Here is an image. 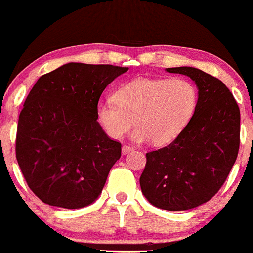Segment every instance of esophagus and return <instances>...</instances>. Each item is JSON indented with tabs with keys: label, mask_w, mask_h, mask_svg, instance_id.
<instances>
[{
	"label": "esophagus",
	"mask_w": 253,
	"mask_h": 253,
	"mask_svg": "<svg viewBox=\"0 0 253 253\" xmlns=\"http://www.w3.org/2000/svg\"><path fill=\"white\" fill-rule=\"evenodd\" d=\"M132 150H133V147L129 146V145H124V146H123V153H125V155L130 152Z\"/></svg>",
	"instance_id": "1"
}]
</instances>
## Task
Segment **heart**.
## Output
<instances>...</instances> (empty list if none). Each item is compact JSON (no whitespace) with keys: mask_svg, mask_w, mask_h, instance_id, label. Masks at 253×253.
<instances>
[{"mask_svg":"<svg viewBox=\"0 0 253 253\" xmlns=\"http://www.w3.org/2000/svg\"><path fill=\"white\" fill-rule=\"evenodd\" d=\"M114 102L98 104L97 118L112 138L120 139L135 121L132 139L171 143L190 120L197 103L194 84L184 78L139 77L115 90Z\"/></svg>","mask_w":253,"mask_h":253,"instance_id":"obj_1","label":"heart"}]
</instances>
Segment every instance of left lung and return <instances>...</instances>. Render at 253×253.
Segmentation results:
<instances>
[{
  "label": "left lung",
  "mask_w": 253,
  "mask_h": 253,
  "mask_svg": "<svg viewBox=\"0 0 253 253\" xmlns=\"http://www.w3.org/2000/svg\"><path fill=\"white\" fill-rule=\"evenodd\" d=\"M199 89L193 118L172 143L146 153L144 196L156 207L187 211L210 201L225 183L239 151L240 110L227 86L191 66L168 68Z\"/></svg>",
  "instance_id": "obj_1"
}]
</instances>
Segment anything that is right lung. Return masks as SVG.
Returning a JSON list of instances; mask_svg holds the SVG:
<instances>
[{
    "label": "right lung",
    "instance_id": "obj_1",
    "mask_svg": "<svg viewBox=\"0 0 253 253\" xmlns=\"http://www.w3.org/2000/svg\"><path fill=\"white\" fill-rule=\"evenodd\" d=\"M128 68L69 63L42 75L19 117L15 153L30 189L42 202L76 210L102 191L121 144L97 123V104Z\"/></svg>",
    "mask_w": 253,
    "mask_h": 253
}]
</instances>
